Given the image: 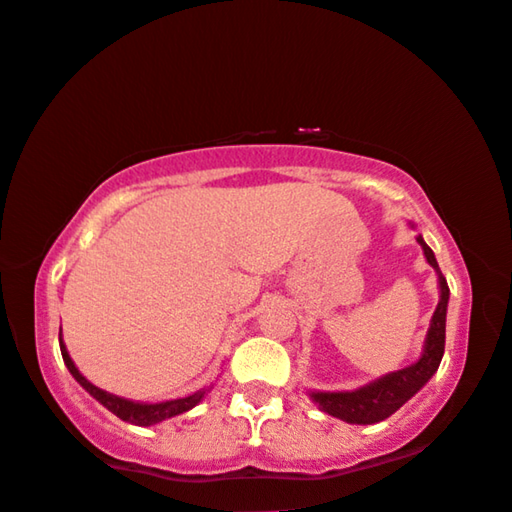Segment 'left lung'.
I'll return each instance as SVG.
<instances>
[{
    "instance_id": "left-lung-1",
    "label": "left lung",
    "mask_w": 512,
    "mask_h": 512,
    "mask_svg": "<svg viewBox=\"0 0 512 512\" xmlns=\"http://www.w3.org/2000/svg\"><path fill=\"white\" fill-rule=\"evenodd\" d=\"M424 250L427 262L434 266L438 273V287H441V299L431 318V325L427 331V341H424L422 357L415 364L406 366V369L387 373V376L373 380V383L359 387L352 392H311V399L318 403L320 410L338 417V420L350 422V424H376L383 422L392 413L406 403L413 394L422 390L429 383V378L438 371V364L443 359L445 350V313H448V299H450V287L445 283L441 269L427 243L422 236H417Z\"/></svg>"
}]
</instances>
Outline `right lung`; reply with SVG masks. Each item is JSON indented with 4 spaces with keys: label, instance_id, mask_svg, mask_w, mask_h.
Segmentation results:
<instances>
[{
    "label": "right lung",
    "instance_id": "right-lung-1",
    "mask_svg": "<svg viewBox=\"0 0 512 512\" xmlns=\"http://www.w3.org/2000/svg\"><path fill=\"white\" fill-rule=\"evenodd\" d=\"M60 350H62L64 364H67L71 376L78 380V385H81L85 392H90L92 397L102 403L104 408H109L113 415H118L120 420H125L129 424H136V427H150V424H157L162 420H169V417H174V415H181V413H185V410L197 406V403L204 399V394H206V390H199V392L190 394V397L174 399V401H162V403H139V401H129V399L115 397V394L99 390V387L92 385L90 380L83 378V373L76 369L74 362H71L67 345L62 343V329H60Z\"/></svg>",
    "mask_w": 512,
    "mask_h": 512
}]
</instances>
